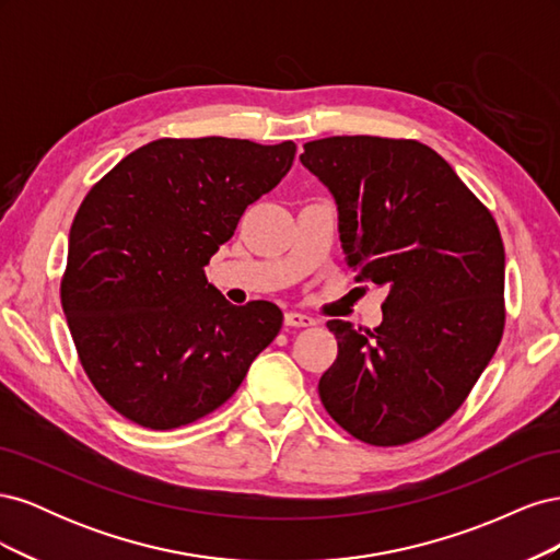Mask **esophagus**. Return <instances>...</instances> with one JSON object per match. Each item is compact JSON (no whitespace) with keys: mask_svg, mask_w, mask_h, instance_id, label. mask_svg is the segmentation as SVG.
I'll list each match as a JSON object with an SVG mask.
<instances>
[{"mask_svg":"<svg viewBox=\"0 0 560 560\" xmlns=\"http://www.w3.org/2000/svg\"><path fill=\"white\" fill-rule=\"evenodd\" d=\"M284 325L287 327H313L315 319L306 313H296V311H290L284 313Z\"/></svg>","mask_w":560,"mask_h":560,"instance_id":"1","label":"esophagus"}]
</instances>
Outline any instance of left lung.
Wrapping results in <instances>:
<instances>
[{
	"label": "left lung",
	"instance_id": "obj_1",
	"mask_svg": "<svg viewBox=\"0 0 560 560\" xmlns=\"http://www.w3.org/2000/svg\"><path fill=\"white\" fill-rule=\"evenodd\" d=\"M329 186L354 280L387 287L383 322L329 319L338 354L317 393L348 434L401 446L442 428L504 331V245L493 214L416 140L336 135L303 144Z\"/></svg>",
	"mask_w": 560,
	"mask_h": 560
}]
</instances>
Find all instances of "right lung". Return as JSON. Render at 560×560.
I'll list each match as a JSON object with an SVG mask.
<instances>
[{
    "label": "right lung",
    "mask_w": 560,
    "mask_h": 560,
    "mask_svg": "<svg viewBox=\"0 0 560 560\" xmlns=\"http://www.w3.org/2000/svg\"><path fill=\"white\" fill-rule=\"evenodd\" d=\"M294 154V142L161 138L83 198L60 303L79 362L114 411L149 430L189 425L241 387L278 336L276 303L233 306L202 268Z\"/></svg>",
    "instance_id": "obj_1"
}]
</instances>
